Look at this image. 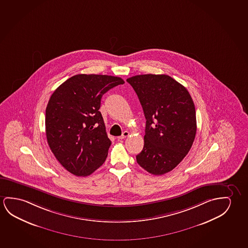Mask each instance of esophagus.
Returning a JSON list of instances; mask_svg holds the SVG:
<instances>
[{
  "label": "esophagus",
  "mask_w": 248,
  "mask_h": 248,
  "mask_svg": "<svg viewBox=\"0 0 248 248\" xmlns=\"http://www.w3.org/2000/svg\"><path fill=\"white\" fill-rule=\"evenodd\" d=\"M130 133L127 131H125L124 133H122V136H119L118 140H123V139H126V137L129 136Z\"/></svg>",
  "instance_id": "esophagus-1"
}]
</instances>
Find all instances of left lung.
I'll return each instance as SVG.
<instances>
[{
	"label": "left lung",
	"mask_w": 248,
	"mask_h": 248,
	"mask_svg": "<svg viewBox=\"0 0 248 248\" xmlns=\"http://www.w3.org/2000/svg\"><path fill=\"white\" fill-rule=\"evenodd\" d=\"M138 95L146 119L140 166L162 175L174 170L192 147L196 111L188 91L165 74H142L126 79Z\"/></svg>",
	"instance_id": "8db88e82"
}]
</instances>
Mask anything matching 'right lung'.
I'll use <instances>...</instances> for the list:
<instances>
[{"instance_id":"right-lung-1","label":"right lung","mask_w":248,"mask_h":248,"mask_svg":"<svg viewBox=\"0 0 248 248\" xmlns=\"http://www.w3.org/2000/svg\"><path fill=\"white\" fill-rule=\"evenodd\" d=\"M122 78L77 74L53 93L45 115L48 146L66 170L87 176L103 165L111 141L99 111L104 93L123 85Z\"/></svg>"}]
</instances>
